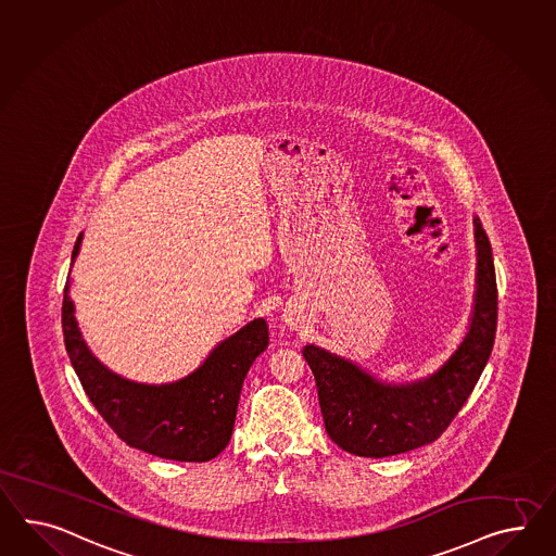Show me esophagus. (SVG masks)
Here are the masks:
<instances>
[{
    "mask_svg": "<svg viewBox=\"0 0 556 556\" xmlns=\"http://www.w3.org/2000/svg\"><path fill=\"white\" fill-rule=\"evenodd\" d=\"M286 323L290 325L292 328H299V318H296V314L286 313Z\"/></svg>",
    "mask_w": 556,
    "mask_h": 556,
    "instance_id": "esophagus-1",
    "label": "esophagus"
}]
</instances>
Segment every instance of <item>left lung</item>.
Masks as SVG:
<instances>
[{
	"instance_id": "obj_1",
	"label": "left lung",
	"mask_w": 556,
	"mask_h": 556,
	"mask_svg": "<svg viewBox=\"0 0 556 556\" xmlns=\"http://www.w3.org/2000/svg\"><path fill=\"white\" fill-rule=\"evenodd\" d=\"M478 250L476 300L466 339L428 379L383 383L355 363L306 344L328 438L361 457L397 456L435 442L470 397L494 346L498 286L492 245L473 217Z\"/></svg>"
}]
</instances>
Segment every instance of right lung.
<instances>
[{
  "label": "right lung",
  "mask_w": 556,
  "mask_h": 556,
  "mask_svg": "<svg viewBox=\"0 0 556 556\" xmlns=\"http://www.w3.org/2000/svg\"><path fill=\"white\" fill-rule=\"evenodd\" d=\"M83 233L74 243L72 264ZM71 278L64 286L62 330L66 353L86 395L123 442L175 462H210L233 431L243 379L268 346V325L256 318L219 342L200 369L169 384L135 383L114 375L92 355L74 318Z\"/></svg>",
  "instance_id": "1"
}]
</instances>
